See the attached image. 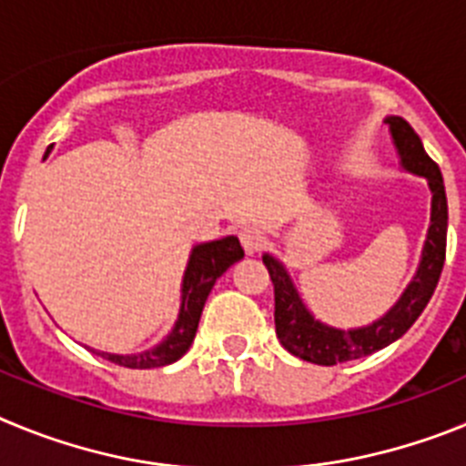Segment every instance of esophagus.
<instances>
[{"mask_svg":"<svg viewBox=\"0 0 466 466\" xmlns=\"http://www.w3.org/2000/svg\"><path fill=\"white\" fill-rule=\"evenodd\" d=\"M240 242L245 247L247 254H258L266 247V236L258 228H242L240 230Z\"/></svg>","mask_w":466,"mask_h":466,"instance_id":"34e87169","label":"esophagus"}]
</instances>
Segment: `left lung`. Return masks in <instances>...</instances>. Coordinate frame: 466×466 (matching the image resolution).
I'll return each mask as SVG.
<instances>
[{
    "instance_id": "1",
    "label": "left lung",
    "mask_w": 466,
    "mask_h": 466,
    "mask_svg": "<svg viewBox=\"0 0 466 466\" xmlns=\"http://www.w3.org/2000/svg\"><path fill=\"white\" fill-rule=\"evenodd\" d=\"M385 123L390 126V135H392L403 170L425 177L431 191V219L418 273L410 279L401 299L380 319L345 331V329L329 327V324L315 319L300 299L296 284L291 282V275L287 273L284 263L273 254H263V263H266L275 287V333H278L282 348L303 361L333 366L340 361L373 355L376 350L387 348L413 327L420 312L430 303L439 278H441L448 233V200L441 170L427 156L418 133L401 116H387Z\"/></svg>"
}]
</instances>
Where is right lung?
Listing matches in <instances>:
<instances>
[{
	"mask_svg": "<svg viewBox=\"0 0 466 466\" xmlns=\"http://www.w3.org/2000/svg\"><path fill=\"white\" fill-rule=\"evenodd\" d=\"M242 257H245V249L236 236L196 245L188 257L187 270H184L182 308H179V317H177L170 336L156 348L144 350L137 355H111V352H100V350H93V352L100 355L102 360H109L126 369H158V366H167L184 357L196 339L198 322H200L205 300H208L214 282Z\"/></svg>",
	"mask_w": 466,
	"mask_h": 466,
	"instance_id": "obj_1",
	"label": "right lung"
}]
</instances>
